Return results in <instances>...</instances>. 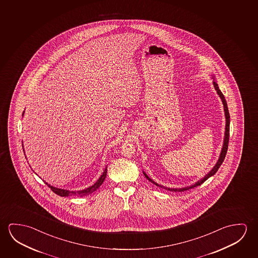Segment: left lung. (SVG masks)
Listing matches in <instances>:
<instances>
[{
	"instance_id": "8db88e82",
	"label": "left lung",
	"mask_w": 258,
	"mask_h": 258,
	"mask_svg": "<svg viewBox=\"0 0 258 258\" xmlns=\"http://www.w3.org/2000/svg\"><path fill=\"white\" fill-rule=\"evenodd\" d=\"M213 86H214V89L216 90L217 93L218 95L220 96V98H221V100H222V104H223V106H224V112H225V118H226V126H225V135H224V142H223V146H222V149H221V155H220V158H219V160L217 161L216 165L213 167V169L211 170V171L209 172L208 174H206L202 179L199 180V181H197L196 184H192V185H190V186H185V187H182V188H169V187H165L163 185H161V184H157L156 182H154L153 180L151 179L149 176L143 172V174H144V176L145 177L147 178L150 182H152V184H155L157 186H159L160 188L166 189V190H168V191H172V192H184V191H186V190H189V189L194 188V187H196V186H198V185H200V184H203L205 181L208 179L209 177H211V176H213L217 171H218V169L219 168L221 167V164L223 162V160L225 159L226 154H227V151H228V146H229V109H228V106H227V102H226L225 98H224V95L222 94V92H221V90L219 89V86H218V84H217L216 82H213Z\"/></svg>"
}]
</instances>
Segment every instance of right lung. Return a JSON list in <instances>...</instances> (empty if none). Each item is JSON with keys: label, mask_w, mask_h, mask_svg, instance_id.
I'll list each match as a JSON object with an SVG mask.
<instances>
[{"label": "right lung", "mask_w": 258, "mask_h": 258, "mask_svg": "<svg viewBox=\"0 0 258 258\" xmlns=\"http://www.w3.org/2000/svg\"><path fill=\"white\" fill-rule=\"evenodd\" d=\"M24 151V150H23ZM106 168L104 169V172L102 173V175L99 176V178L97 180V182L94 184H92L90 187H88L86 189H83V190H80V191H69V190H64V189L56 188V187H53L52 185H50L49 184H47L46 182H45L46 185H48L49 187L53 192H55L58 196L60 197H71V196H80V197H85V196H89L91 192H95L97 189L102 184L104 180L106 178Z\"/></svg>", "instance_id": "1"}]
</instances>
